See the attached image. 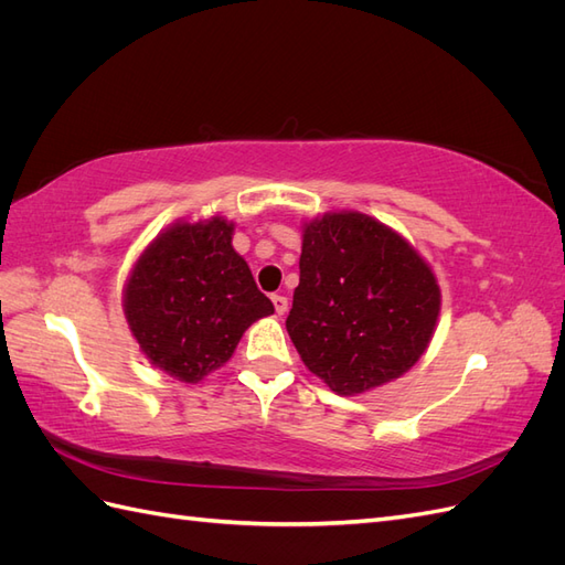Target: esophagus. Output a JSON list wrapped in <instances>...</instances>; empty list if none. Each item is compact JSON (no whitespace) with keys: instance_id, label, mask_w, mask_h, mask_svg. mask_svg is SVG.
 I'll return each instance as SVG.
<instances>
[{"instance_id":"esophagus-1","label":"esophagus","mask_w":565,"mask_h":565,"mask_svg":"<svg viewBox=\"0 0 565 565\" xmlns=\"http://www.w3.org/2000/svg\"><path fill=\"white\" fill-rule=\"evenodd\" d=\"M270 301H273V306H276V313H278V316H285V313H287V306H289L287 297H282V295H273V297H270Z\"/></svg>"}]
</instances>
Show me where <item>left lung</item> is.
Here are the masks:
<instances>
[{"instance_id":"left-lung-1","label":"left lung","mask_w":565,"mask_h":565,"mask_svg":"<svg viewBox=\"0 0 565 565\" xmlns=\"http://www.w3.org/2000/svg\"><path fill=\"white\" fill-rule=\"evenodd\" d=\"M440 287L401 233L355 210L301 226L287 332L303 365L339 396L398 380L429 349Z\"/></svg>"}]
</instances>
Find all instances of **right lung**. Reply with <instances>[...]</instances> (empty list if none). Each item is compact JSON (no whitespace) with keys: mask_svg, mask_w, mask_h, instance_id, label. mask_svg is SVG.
I'll return each instance as SVG.
<instances>
[{"mask_svg":"<svg viewBox=\"0 0 565 565\" xmlns=\"http://www.w3.org/2000/svg\"><path fill=\"white\" fill-rule=\"evenodd\" d=\"M233 231L221 214L174 221L139 254L122 289V311L141 353L183 384L226 365L249 324L273 313L233 249Z\"/></svg>","mask_w":565,"mask_h":565,"instance_id":"add662e5","label":"right lung"}]
</instances>
